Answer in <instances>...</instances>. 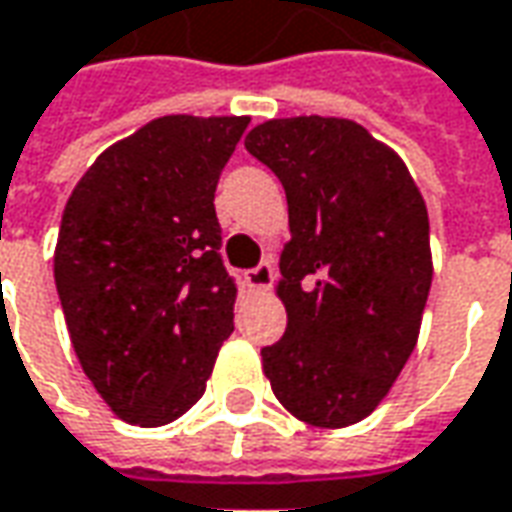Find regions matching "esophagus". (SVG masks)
Segmentation results:
<instances>
[{
    "mask_svg": "<svg viewBox=\"0 0 512 512\" xmlns=\"http://www.w3.org/2000/svg\"><path fill=\"white\" fill-rule=\"evenodd\" d=\"M244 280L246 285L255 288V291H266V288H271V282H274V266H271V260H263L260 266L244 271Z\"/></svg>",
    "mask_w": 512,
    "mask_h": 512,
    "instance_id": "34e87169",
    "label": "esophagus"
}]
</instances>
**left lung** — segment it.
Here are the masks:
<instances>
[{
  "instance_id": "1",
  "label": "left lung",
  "mask_w": 512,
  "mask_h": 512,
  "mask_svg": "<svg viewBox=\"0 0 512 512\" xmlns=\"http://www.w3.org/2000/svg\"><path fill=\"white\" fill-rule=\"evenodd\" d=\"M244 144L282 182L291 224L277 285L288 327L260 352L271 391L313 427L357 424L416 349L427 205L402 157L355 121L271 119Z\"/></svg>"
}]
</instances>
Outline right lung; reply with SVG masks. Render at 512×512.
<instances>
[{
	"instance_id": "add662e5",
	"label": "right lung",
	"mask_w": 512,
	"mask_h": 512,
	"mask_svg": "<svg viewBox=\"0 0 512 512\" xmlns=\"http://www.w3.org/2000/svg\"><path fill=\"white\" fill-rule=\"evenodd\" d=\"M249 116H163L105 149L71 191L55 285L71 346L124 421L163 427L202 399L230 338L216 185Z\"/></svg>"
}]
</instances>
